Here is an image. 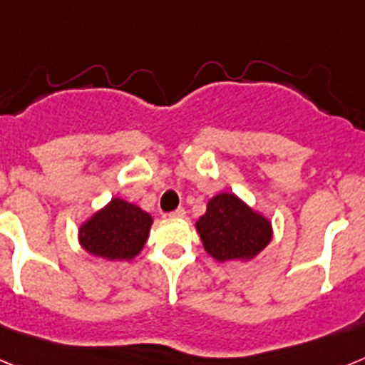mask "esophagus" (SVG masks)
<instances>
[{
	"label": "esophagus",
	"mask_w": 365,
	"mask_h": 365,
	"mask_svg": "<svg viewBox=\"0 0 365 365\" xmlns=\"http://www.w3.org/2000/svg\"><path fill=\"white\" fill-rule=\"evenodd\" d=\"M170 217H172V219H185L186 217V210H185V208H177V210H173L172 214H170Z\"/></svg>",
	"instance_id": "obj_1"
}]
</instances>
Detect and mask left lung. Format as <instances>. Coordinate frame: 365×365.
<instances>
[{"mask_svg":"<svg viewBox=\"0 0 365 365\" xmlns=\"http://www.w3.org/2000/svg\"><path fill=\"white\" fill-rule=\"evenodd\" d=\"M202 247L215 261H248L270 243L272 225L234 193H217L195 222Z\"/></svg>","mask_w":365,"mask_h":365,"instance_id":"obj_1","label":"left lung"}]
</instances>
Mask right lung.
<instances>
[{"label":"right lung","mask_w":365,"mask_h":365,"mask_svg":"<svg viewBox=\"0 0 365 365\" xmlns=\"http://www.w3.org/2000/svg\"><path fill=\"white\" fill-rule=\"evenodd\" d=\"M151 215L124 199H111L108 205L82 222L78 241L91 256L108 261L133 259L150 235Z\"/></svg>","instance_id":"add662e5"}]
</instances>
